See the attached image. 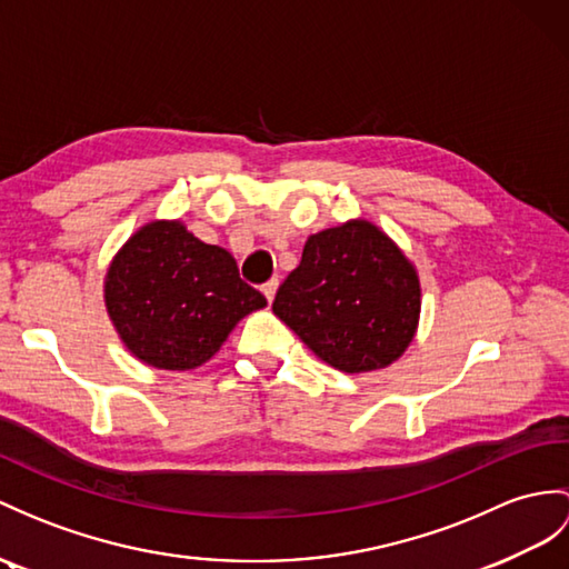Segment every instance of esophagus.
<instances>
[{"label": "esophagus", "instance_id": "34e87169", "mask_svg": "<svg viewBox=\"0 0 569 569\" xmlns=\"http://www.w3.org/2000/svg\"><path fill=\"white\" fill-rule=\"evenodd\" d=\"M277 287H280V282L277 280H270L268 284H262V295H266V299L272 303V299H274V295H277Z\"/></svg>", "mask_w": 569, "mask_h": 569}]
</instances>
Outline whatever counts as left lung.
<instances>
[{
    "mask_svg": "<svg viewBox=\"0 0 569 569\" xmlns=\"http://www.w3.org/2000/svg\"><path fill=\"white\" fill-rule=\"evenodd\" d=\"M420 309L418 270L367 219L311 233L272 303L318 359L345 373L393 365L418 332Z\"/></svg>",
    "mask_w": 569,
    "mask_h": 569,
    "instance_id": "left-lung-1",
    "label": "left lung"
}]
</instances>
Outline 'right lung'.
<instances>
[{
	"instance_id": "obj_1",
	"label": "right lung",
	"mask_w": 569,
	"mask_h": 569,
	"mask_svg": "<svg viewBox=\"0 0 569 569\" xmlns=\"http://www.w3.org/2000/svg\"><path fill=\"white\" fill-rule=\"evenodd\" d=\"M103 301L128 352L166 371L202 367L243 316L268 307L231 253L192 237L180 219L147 221L122 243Z\"/></svg>"
}]
</instances>
